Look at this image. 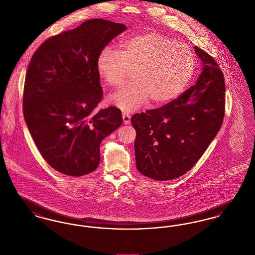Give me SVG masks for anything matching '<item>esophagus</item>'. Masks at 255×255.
Instances as JSON below:
<instances>
[{"instance_id":"1","label":"esophagus","mask_w":255,"mask_h":255,"mask_svg":"<svg viewBox=\"0 0 255 255\" xmlns=\"http://www.w3.org/2000/svg\"><path fill=\"white\" fill-rule=\"evenodd\" d=\"M122 119H123V123H124V124H129L130 122H131V117H130V115H129L128 113H126V112H123V113H122Z\"/></svg>"}]
</instances>
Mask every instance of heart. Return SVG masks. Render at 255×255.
I'll use <instances>...</instances> for the list:
<instances>
[{"mask_svg": "<svg viewBox=\"0 0 255 255\" xmlns=\"http://www.w3.org/2000/svg\"><path fill=\"white\" fill-rule=\"evenodd\" d=\"M194 52L188 46L157 31H147L123 41L119 50L102 49L97 59L98 74L111 88L122 85L133 71V82L108 97L125 111L168 102L189 83L195 71Z\"/></svg>", "mask_w": 255, "mask_h": 255, "instance_id": "1", "label": "heart"}]
</instances>
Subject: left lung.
I'll return each mask as SVG.
<instances>
[{"mask_svg":"<svg viewBox=\"0 0 255 255\" xmlns=\"http://www.w3.org/2000/svg\"><path fill=\"white\" fill-rule=\"evenodd\" d=\"M203 69L194 86L160 108L131 119L136 169L156 181L191 169L219 132L225 117V78L217 61L199 47Z\"/></svg>","mask_w":255,"mask_h":255,"instance_id":"1","label":"left lung"}]
</instances>
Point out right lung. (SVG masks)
Instances as JSON below:
<instances>
[{
	"label": "right lung",
	"instance_id": "right-lung-1",
	"mask_svg": "<svg viewBox=\"0 0 255 255\" xmlns=\"http://www.w3.org/2000/svg\"><path fill=\"white\" fill-rule=\"evenodd\" d=\"M126 25L91 19L47 39L33 53L24 80L23 112L37 148L53 169L78 177L96 170L99 146L122 124V111H94L102 99L99 52Z\"/></svg>",
	"mask_w": 255,
	"mask_h": 255
}]
</instances>
